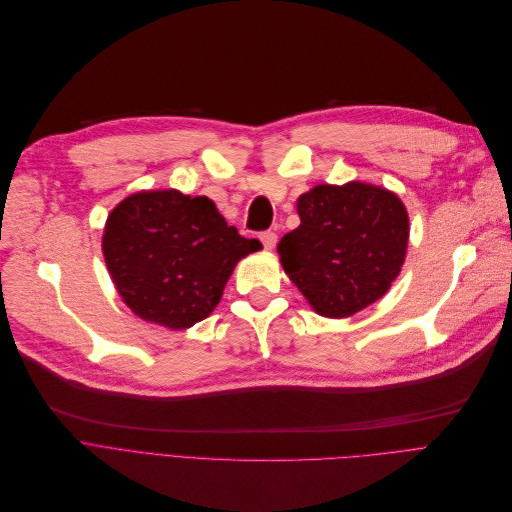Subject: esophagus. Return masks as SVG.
<instances>
[{
    "instance_id": "34e87169",
    "label": "esophagus",
    "mask_w": 512,
    "mask_h": 512,
    "mask_svg": "<svg viewBox=\"0 0 512 512\" xmlns=\"http://www.w3.org/2000/svg\"><path fill=\"white\" fill-rule=\"evenodd\" d=\"M260 242H262V246H264V250H275V246H277V233H273V231H266V233H262L260 235Z\"/></svg>"
}]
</instances>
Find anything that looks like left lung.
Listing matches in <instances>:
<instances>
[{"instance_id":"obj_1","label":"left lung","mask_w":512,"mask_h":512,"mask_svg":"<svg viewBox=\"0 0 512 512\" xmlns=\"http://www.w3.org/2000/svg\"><path fill=\"white\" fill-rule=\"evenodd\" d=\"M299 227L283 235L279 260L310 308L347 318L399 277L409 244L403 200L368 182L318 184L297 198Z\"/></svg>"}]
</instances>
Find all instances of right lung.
Here are the masks:
<instances>
[{
	"label": "right lung",
	"mask_w": 512,
	"mask_h": 512,
	"mask_svg": "<svg viewBox=\"0 0 512 512\" xmlns=\"http://www.w3.org/2000/svg\"><path fill=\"white\" fill-rule=\"evenodd\" d=\"M101 248L119 297L138 318L184 330L210 316L235 264L262 244L227 225L206 196L142 190L111 210Z\"/></svg>",
	"instance_id": "1"
}]
</instances>
